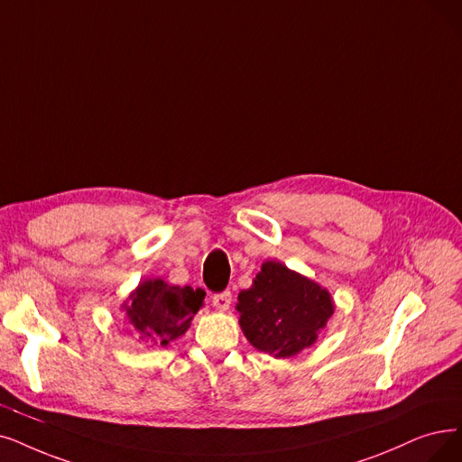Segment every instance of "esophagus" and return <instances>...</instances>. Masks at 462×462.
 Masks as SVG:
<instances>
[{
    "label": "esophagus",
    "instance_id": "obj_1",
    "mask_svg": "<svg viewBox=\"0 0 462 462\" xmlns=\"http://www.w3.org/2000/svg\"><path fill=\"white\" fill-rule=\"evenodd\" d=\"M231 300H233L231 291H229V290H226V291L214 293L212 303H214V307H216L217 310H227V309H229V305H231Z\"/></svg>",
    "mask_w": 462,
    "mask_h": 462
}]
</instances>
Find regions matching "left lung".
Here are the masks:
<instances>
[{"label":"left lung","mask_w":462,"mask_h":462,"mask_svg":"<svg viewBox=\"0 0 462 462\" xmlns=\"http://www.w3.org/2000/svg\"><path fill=\"white\" fill-rule=\"evenodd\" d=\"M238 324L262 353L290 358L317 341L334 315L326 288L279 262H265L252 288L238 293Z\"/></svg>","instance_id":"8db88e82"}]
</instances>
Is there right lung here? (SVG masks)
I'll list each match as a JSON object with an SVG mask.
<instances>
[{"label": "right lung", "instance_id": "right-lung-1", "mask_svg": "<svg viewBox=\"0 0 462 462\" xmlns=\"http://www.w3.org/2000/svg\"><path fill=\"white\" fill-rule=\"evenodd\" d=\"M205 291L191 286L180 288L161 279L142 282L125 303L126 317L142 339L152 345H169L188 331Z\"/></svg>", "mask_w": 462, "mask_h": 462}]
</instances>
